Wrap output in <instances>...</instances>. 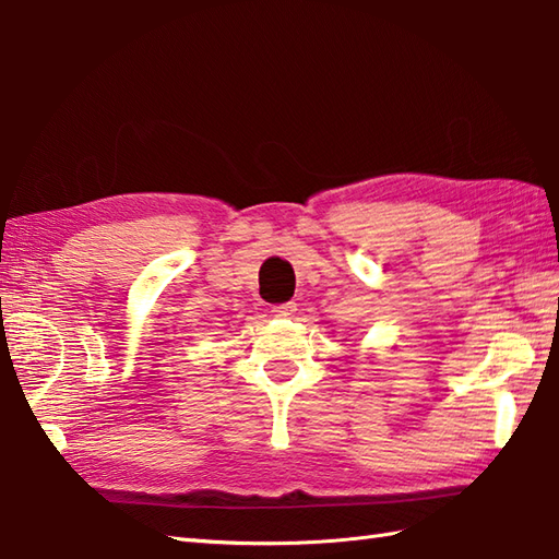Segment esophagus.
Masks as SVG:
<instances>
[{"instance_id":"esophagus-1","label":"esophagus","mask_w":559,"mask_h":559,"mask_svg":"<svg viewBox=\"0 0 559 559\" xmlns=\"http://www.w3.org/2000/svg\"><path fill=\"white\" fill-rule=\"evenodd\" d=\"M296 313V304H280V306H272V316L277 318H292Z\"/></svg>"}]
</instances>
